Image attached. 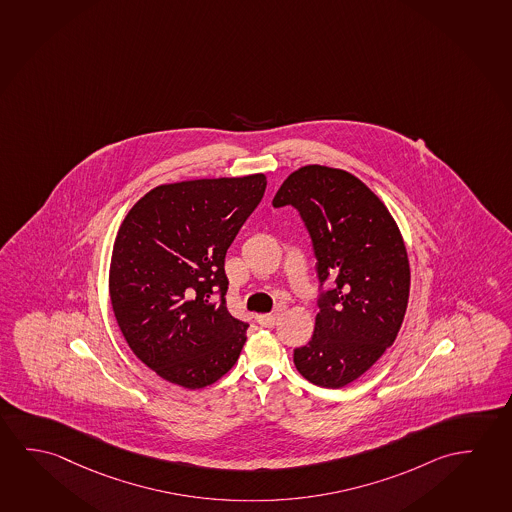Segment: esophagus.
Instances as JSON below:
<instances>
[{
	"label": "esophagus",
	"instance_id": "obj_1",
	"mask_svg": "<svg viewBox=\"0 0 512 512\" xmlns=\"http://www.w3.org/2000/svg\"><path fill=\"white\" fill-rule=\"evenodd\" d=\"M256 322H258L261 327H274V325L277 324V315H272V313H268V315H258Z\"/></svg>",
	"mask_w": 512,
	"mask_h": 512
}]
</instances>
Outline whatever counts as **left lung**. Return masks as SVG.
Instances as JSON below:
<instances>
[{"label":"left lung","instance_id":"1","mask_svg":"<svg viewBox=\"0 0 512 512\" xmlns=\"http://www.w3.org/2000/svg\"><path fill=\"white\" fill-rule=\"evenodd\" d=\"M274 208L301 213L317 258L320 288L315 333L293 350L309 382L338 390L365 374L393 345L409 299V260L397 222L361 179L306 165L292 172Z\"/></svg>","mask_w":512,"mask_h":512}]
</instances>
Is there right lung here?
<instances>
[{"label":"right lung","mask_w":512,"mask_h":512,"mask_svg":"<svg viewBox=\"0 0 512 512\" xmlns=\"http://www.w3.org/2000/svg\"><path fill=\"white\" fill-rule=\"evenodd\" d=\"M265 188V174L160 185L122 220L112 309L133 354L165 381L199 390L240 356L249 325L226 306L224 260Z\"/></svg>","instance_id":"obj_1"}]
</instances>
